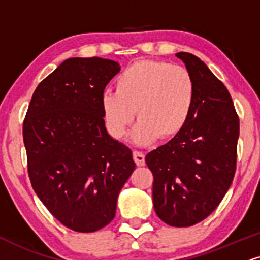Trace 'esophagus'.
Returning <instances> with one entry per match:
<instances>
[{"mask_svg": "<svg viewBox=\"0 0 260 260\" xmlns=\"http://www.w3.org/2000/svg\"><path fill=\"white\" fill-rule=\"evenodd\" d=\"M133 155H134V160H135L137 166L145 165V154H143L142 152H137V150H135Z\"/></svg>", "mask_w": 260, "mask_h": 260, "instance_id": "1", "label": "esophagus"}]
</instances>
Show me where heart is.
I'll list each match as a JSON object with an SVG mask.
<instances>
[{"mask_svg": "<svg viewBox=\"0 0 260 260\" xmlns=\"http://www.w3.org/2000/svg\"><path fill=\"white\" fill-rule=\"evenodd\" d=\"M195 85L185 67L164 61L139 60L115 79V92L105 91L102 110L108 130L121 139L133 123L131 139L137 146L177 136L193 110Z\"/></svg>", "mask_w": 260, "mask_h": 260, "instance_id": "1", "label": "heart"}]
</instances>
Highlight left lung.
<instances>
[{
    "instance_id": "left-lung-1",
    "label": "left lung",
    "mask_w": 260,
    "mask_h": 260,
    "mask_svg": "<svg viewBox=\"0 0 260 260\" xmlns=\"http://www.w3.org/2000/svg\"><path fill=\"white\" fill-rule=\"evenodd\" d=\"M178 59L193 77L195 100L183 130L146 155L153 176V206L172 226L194 225L216 210L236 170L239 117L228 89L190 53Z\"/></svg>"
}]
</instances>
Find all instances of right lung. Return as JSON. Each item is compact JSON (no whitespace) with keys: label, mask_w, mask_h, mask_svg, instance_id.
Instances as JSON below:
<instances>
[{"label":"right lung","mask_w":260,"mask_h":260,"mask_svg":"<svg viewBox=\"0 0 260 260\" xmlns=\"http://www.w3.org/2000/svg\"><path fill=\"white\" fill-rule=\"evenodd\" d=\"M120 71L101 57H71L32 95L22 126L35 193L55 218L92 233L114 218L117 199L135 170L133 152L108 135L101 98Z\"/></svg>","instance_id":"obj_1"}]
</instances>
